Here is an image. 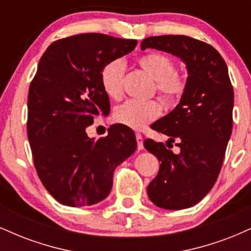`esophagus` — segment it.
Returning a JSON list of instances; mask_svg holds the SVG:
<instances>
[{
    "mask_svg": "<svg viewBox=\"0 0 251 251\" xmlns=\"http://www.w3.org/2000/svg\"><path fill=\"white\" fill-rule=\"evenodd\" d=\"M135 139H137V144H138V150H143L144 149V144H143V135L140 133L135 134Z\"/></svg>",
    "mask_w": 251,
    "mask_h": 251,
    "instance_id": "1",
    "label": "esophagus"
}]
</instances>
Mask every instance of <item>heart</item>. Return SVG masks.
I'll return each instance as SVG.
<instances>
[{
  "instance_id": "1",
  "label": "heart",
  "mask_w": 251,
  "mask_h": 251,
  "mask_svg": "<svg viewBox=\"0 0 251 251\" xmlns=\"http://www.w3.org/2000/svg\"><path fill=\"white\" fill-rule=\"evenodd\" d=\"M138 65L155 80L158 94L166 105L174 106L179 102L186 91V80L176 72L172 57L163 53L145 54L138 59ZM125 75V63L122 59H114L106 63L100 72V82L106 96L119 99L123 94V82ZM162 113V106L158 101H129L118 106L113 112V119L129 128L143 129Z\"/></svg>"
}]
</instances>
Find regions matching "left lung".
<instances>
[{
	"instance_id": "obj_1",
	"label": "left lung",
	"mask_w": 251,
	"mask_h": 251,
	"mask_svg": "<svg viewBox=\"0 0 251 251\" xmlns=\"http://www.w3.org/2000/svg\"><path fill=\"white\" fill-rule=\"evenodd\" d=\"M140 48L171 53L186 66V91L179 103L152 124L169 135L166 145L177 142L179 153L152 139L144 146L160 162L148 186L152 203L168 210L191 208L215 185L231 135L234 89L226 63L212 46L185 35L146 37Z\"/></svg>"
}]
</instances>
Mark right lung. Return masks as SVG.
<instances>
[{
    "label": "right lung",
    "mask_w": 251,
    "mask_h": 251,
    "mask_svg": "<svg viewBox=\"0 0 251 251\" xmlns=\"http://www.w3.org/2000/svg\"><path fill=\"white\" fill-rule=\"evenodd\" d=\"M137 40L77 34L53 42L40 59L28 93L27 134L43 186L73 208L99 203L109 195L113 172L134 153L133 131L113 125L107 137L88 138L94 117L109 109L100 82L108 61L137 46Z\"/></svg>",
    "instance_id": "obj_1"
}]
</instances>
